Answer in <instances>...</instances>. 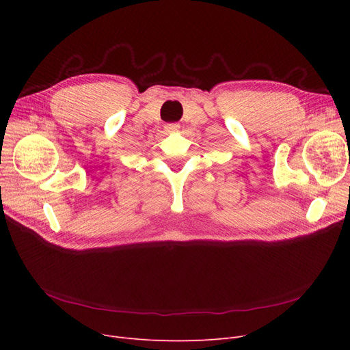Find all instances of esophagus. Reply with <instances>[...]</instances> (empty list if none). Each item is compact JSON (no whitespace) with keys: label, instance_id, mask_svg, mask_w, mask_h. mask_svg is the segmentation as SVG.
<instances>
[{"label":"esophagus","instance_id":"34e87169","mask_svg":"<svg viewBox=\"0 0 350 350\" xmlns=\"http://www.w3.org/2000/svg\"><path fill=\"white\" fill-rule=\"evenodd\" d=\"M164 129H165V132L173 133V132H177V131H178L180 124H178V123H167V124L164 126Z\"/></svg>","mask_w":350,"mask_h":350}]
</instances>
